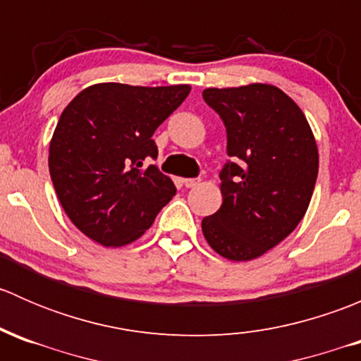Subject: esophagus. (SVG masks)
Masks as SVG:
<instances>
[{
    "mask_svg": "<svg viewBox=\"0 0 361 361\" xmlns=\"http://www.w3.org/2000/svg\"><path fill=\"white\" fill-rule=\"evenodd\" d=\"M181 183L187 188H194L199 185V180H195V178H185V180H181Z\"/></svg>",
    "mask_w": 361,
    "mask_h": 361,
    "instance_id": "esophagus-1",
    "label": "esophagus"
}]
</instances>
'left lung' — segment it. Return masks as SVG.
<instances>
[{
    "mask_svg": "<svg viewBox=\"0 0 361 361\" xmlns=\"http://www.w3.org/2000/svg\"><path fill=\"white\" fill-rule=\"evenodd\" d=\"M227 127L220 209L202 220L218 255L248 262L278 246L307 211L318 176V145L304 111L269 83L202 90Z\"/></svg>",
    "mask_w": 361,
    "mask_h": 361,
    "instance_id": "left-lung-1",
    "label": "left lung"
}]
</instances>
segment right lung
Here are the masks:
<instances>
[{
  "instance_id": "add662e5",
  "label": "right lung",
  "mask_w": 361,
  "mask_h": 361,
  "mask_svg": "<svg viewBox=\"0 0 361 361\" xmlns=\"http://www.w3.org/2000/svg\"><path fill=\"white\" fill-rule=\"evenodd\" d=\"M190 89L94 83L61 113L49 148L50 178L87 238L108 248L130 245L176 194L169 176L143 164L157 157L152 136Z\"/></svg>"
}]
</instances>
